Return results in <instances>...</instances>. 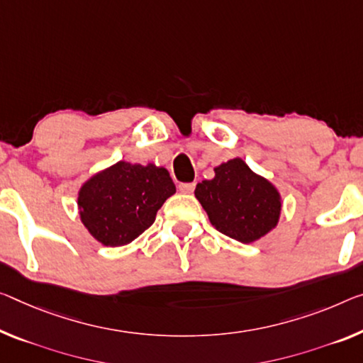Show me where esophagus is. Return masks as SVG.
I'll return each mask as SVG.
<instances>
[{
	"mask_svg": "<svg viewBox=\"0 0 363 363\" xmlns=\"http://www.w3.org/2000/svg\"><path fill=\"white\" fill-rule=\"evenodd\" d=\"M194 186H196V183H180V185H178V189H180L182 193L189 194L194 191Z\"/></svg>",
	"mask_w": 363,
	"mask_h": 363,
	"instance_id": "1",
	"label": "esophagus"
}]
</instances>
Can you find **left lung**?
Listing matches in <instances>:
<instances>
[{"instance_id": "1", "label": "left lung", "mask_w": 363, "mask_h": 363, "mask_svg": "<svg viewBox=\"0 0 363 363\" xmlns=\"http://www.w3.org/2000/svg\"><path fill=\"white\" fill-rule=\"evenodd\" d=\"M213 180L196 185L194 196L217 230L242 243L269 233L281 216V194L269 180L232 159L214 169Z\"/></svg>"}]
</instances>
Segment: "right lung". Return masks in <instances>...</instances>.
Wrapping results in <instances>:
<instances>
[{"instance_id": "right-lung-1", "label": "right lung", "mask_w": 363, "mask_h": 363, "mask_svg": "<svg viewBox=\"0 0 363 363\" xmlns=\"http://www.w3.org/2000/svg\"><path fill=\"white\" fill-rule=\"evenodd\" d=\"M174 193L175 185L164 167L120 160L81 186V222L105 247H121L154 224L157 211Z\"/></svg>"}]
</instances>
